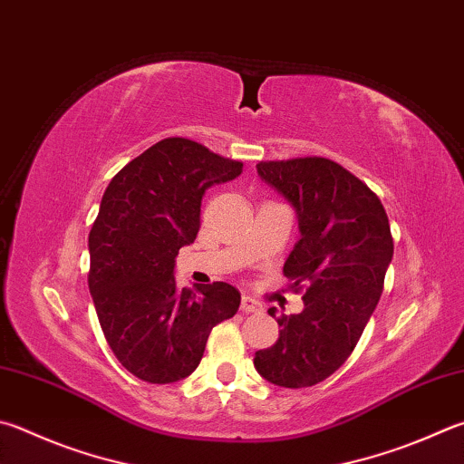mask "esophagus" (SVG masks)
Returning a JSON list of instances; mask_svg holds the SVG:
<instances>
[{
    "label": "esophagus",
    "instance_id": "34e87169",
    "mask_svg": "<svg viewBox=\"0 0 464 464\" xmlns=\"http://www.w3.org/2000/svg\"><path fill=\"white\" fill-rule=\"evenodd\" d=\"M241 310H243V313H259L261 304H259L257 300H254V298L243 296V298H241Z\"/></svg>",
    "mask_w": 464,
    "mask_h": 464
}]
</instances>
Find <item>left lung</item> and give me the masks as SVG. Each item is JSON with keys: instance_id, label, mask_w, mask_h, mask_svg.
<instances>
[{"instance_id": "obj_1", "label": "left lung", "mask_w": 464, "mask_h": 464, "mask_svg": "<svg viewBox=\"0 0 464 464\" xmlns=\"http://www.w3.org/2000/svg\"><path fill=\"white\" fill-rule=\"evenodd\" d=\"M259 179L296 210L300 239L284 264L292 288L306 285L304 310L277 318L274 347L254 365L269 383L310 387L355 349L383 292L393 257L385 208L367 184L326 158L259 162ZM276 316V308L267 310Z\"/></svg>"}]
</instances>
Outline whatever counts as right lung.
Masks as SVG:
<instances>
[{
	"label": "right lung",
	"instance_id": "obj_1",
	"mask_svg": "<svg viewBox=\"0 0 464 464\" xmlns=\"http://www.w3.org/2000/svg\"><path fill=\"white\" fill-rule=\"evenodd\" d=\"M241 170L197 141L166 138L105 188L89 233V290L113 355L141 382L188 377L213 326L237 313L239 290L225 282L180 290L174 266L197 239L205 190Z\"/></svg>",
	"mask_w": 464,
	"mask_h": 464
}]
</instances>
